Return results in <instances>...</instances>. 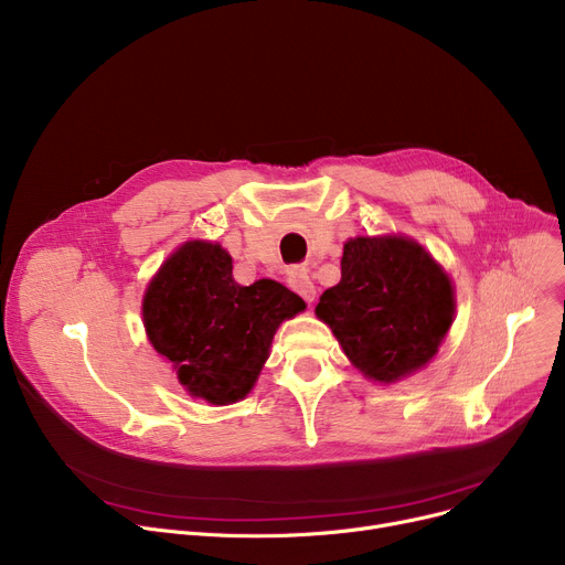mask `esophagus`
I'll use <instances>...</instances> for the list:
<instances>
[{
  "mask_svg": "<svg viewBox=\"0 0 565 565\" xmlns=\"http://www.w3.org/2000/svg\"><path fill=\"white\" fill-rule=\"evenodd\" d=\"M287 285H289L298 296H301L303 301H308V303L315 301L317 287H315V282H312V278H310V274H308L306 269H294V271H289Z\"/></svg>",
  "mask_w": 565,
  "mask_h": 565,
  "instance_id": "obj_1",
  "label": "esophagus"
}]
</instances>
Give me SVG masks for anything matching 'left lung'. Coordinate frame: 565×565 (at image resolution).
Instances as JSON below:
<instances>
[{"mask_svg": "<svg viewBox=\"0 0 565 565\" xmlns=\"http://www.w3.org/2000/svg\"><path fill=\"white\" fill-rule=\"evenodd\" d=\"M315 312L364 376L394 383L436 355L454 319V289L419 244L355 237L344 244L342 280Z\"/></svg>", "mask_w": 565, "mask_h": 565, "instance_id": "1", "label": "left lung"}]
</instances>
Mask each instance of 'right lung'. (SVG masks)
<instances>
[{
    "label": "right lung",
    "mask_w": 565,
    "mask_h": 565,
    "mask_svg": "<svg viewBox=\"0 0 565 565\" xmlns=\"http://www.w3.org/2000/svg\"><path fill=\"white\" fill-rule=\"evenodd\" d=\"M306 310L276 280L242 287L218 244L189 242L166 259L143 298V321L157 353L171 360L191 396L225 406L253 387L280 321Z\"/></svg>",
    "instance_id": "1"
}]
</instances>
